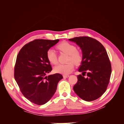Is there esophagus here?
Masks as SVG:
<instances>
[{
	"label": "esophagus",
	"instance_id": "34e87169",
	"mask_svg": "<svg viewBox=\"0 0 124 124\" xmlns=\"http://www.w3.org/2000/svg\"><path fill=\"white\" fill-rule=\"evenodd\" d=\"M69 77V75H63V77L65 78H68V77Z\"/></svg>",
	"mask_w": 124,
	"mask_h": 124
}]
</instances>
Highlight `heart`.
<instances>
[{"label": "heart", "instance_id": "obj_1", "mask_svg": "<svg viewBox=\"0 0 124 124\" xmlns=\"http://www.w3.org/2000/svg\"><path fill=\"white\" fill-rule=\"evenodd\" d=\"M56 48L63 53L68 55L66 64L58 65L55 67L54 70L55 72L64 75L68 74L72 72L74 68V64L76 66L80 65L83 61V56L82 52L77 50V47L71 43L63 41L58 44ZM46 58L49 62L52 65L57 63V56L55 52L52 49H49L46 52Z\"/></svg>", "mask_w": 124, "mask_h": 124}]
</instances>
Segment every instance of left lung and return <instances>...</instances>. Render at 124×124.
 Listing matches in <instances>:
<instances>
[{"label": "left lung", "mask_w": 124, "mask_h": 124, "mask_svg": "<svg viewBox=\"0 0 124 124\" xmlns=\"http://www.w3.org/2000/svg\"><path fill=\"white\" fill-rule=\"evenodd\" d=\"M76 42L83 56L78 82L73 86L76 94L85 101L95 100L106 91L112 72L111 64L106 48L98 40L88 36L69 39ZM86 73L87 78L84 76Z\"/></svg>", "instance_id": "8db88e82"}]
</instances>
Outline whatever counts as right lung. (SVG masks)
Returning <instances> with one entry per match:
<instances>
[{
    "mask_svg": "<svg viewBox=\"0 0 124 124\" xmlns=\"http://www.w3.org/2000/svg\"><path fill=\"white\" fill-rule=\"evenodd\" d=\"M58 41L35 39L24 46L17 56L14 78L22 94L36 104L42 105L49 101L63 78L59 73L46 76L52 70L46 52Z\"/></svg>",
    "mask_w": 124,
    "mask_h": 124,
    "instance_id": "right-lung-1",
    "label": "right lung"
}]
</instances>
